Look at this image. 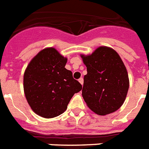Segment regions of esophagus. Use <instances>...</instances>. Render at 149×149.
Instances as JSON below:
<instances>
[{
	"label": "esophagus",
	"instance_id": "esophagus-1",
	"mask_svg": "<svg viewBox=\"0 0 149 149\" xmlns=\"http://www.w3.org/2000/svg\"><path fill=\"white\" fill-rule=\"evenodd\" d=\"M78 81L80 82L81 84H83V83H84V79H83V78H80L78 79Z\"/></svg>",
	"mask_w": 149,
	"mask_h": 149
}]
</instances>
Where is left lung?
Returning <instances> with one entry per match:
<instances>
[{
    "label": "left lung",
    "mask_w": 149,
    "mask_h": 149,
    "mask_svg": "<svg viewBox=\"0 0 149 149\" xmlns=\"http://www.w3.org/2000/svg\"><path fill=\"white\" fill-rule=\"evenodd\" d=\"M87 67L82 96L91 111L105 115L117 111L125 100L129 80L125 66L115 51L100 47L81 55Z\"/></svg>",
    "instance_id": "left-lung-1"
}]
</instances>
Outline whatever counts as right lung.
<instances>
[{"label": "right lung", "instance_id": "obj_1", "mask_svg": "<svg viewBox=\"0 0 149 149\" xmlns=\"http://www.w3.org/2000/svg\"><path fill=\"white\" fill-rule=\"evenodd\" d=\"M67 58L54 48H45L27 65L24 90L28 104L43 118H54L67 109L70 100L82 85L65 68Z\"/></svg>", "mask_w": 149, "mask_h": 149}]
</instances>
